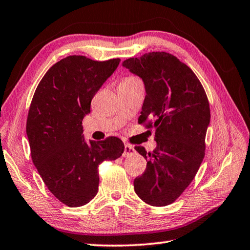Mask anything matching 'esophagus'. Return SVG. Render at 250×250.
Listing matches in <instances>:
<instances>
[{
	"label": "esophagus",
	"instance_id": "obj_1",
	"mask_svg": "<svg viewBox=\"0 0 250 250\" xmlns=\"http://www.w3.org/2000/svg\"><path fill=\"white\" fill-rule=\"evenodd\" d=\"M135 152L134 147L130 145H125V151H124V156H130L132 155Z\"/></svg>",
	"mask_w": 250,
	"mask_h": 250
}]
</instances>
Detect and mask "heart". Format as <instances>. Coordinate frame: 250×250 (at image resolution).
Instances as JSON below:
<instances>
[{"label":"heart","mask_w":250,"mask_h":250,"mask_svg":"<svg viewBox=\"0 0 250 250\" xmlns=\"http://www.w3.org/2000/svg\"><path fill=\"white\" fill-rule=\"evenodd\" d=\"M125 80H135L133 77H126V78H125Z\"/></svg>","instance_id":"b5f03b06"}]
</instances>
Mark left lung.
Returning a JSON list of instances; mask_svg holds the SVG:
<instances>
[{"mask_svg":"<svg viewBox=\"0 0 250 250\" xmlns=\"http://www.w3.org/2000/svg\"><path fill=\"white\" fill-rule=\"evenodd\" d=\"M122 66L145 83L139 124L155 129L152 153L134 147L147 160L146 171L134 179V191L146 204L167 206L191 184L204 159L208 99L196 75L172 54L147 53L125 59Z\"/></svg>","mask_w":250,"mask_h":250,"instance_id":"left-lung-1","label":"left lung"}]
</instances>
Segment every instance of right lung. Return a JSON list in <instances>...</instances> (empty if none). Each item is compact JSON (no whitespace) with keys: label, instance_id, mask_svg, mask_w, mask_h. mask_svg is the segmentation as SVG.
Here are the masks:
<instances>
[{"label":"right lung","instance_id":"add662e5","mask_svg":"<svg viewBox=\"0 0 250 250\" xmlns=\"http://www.w3.org/2000/svg\"><path fill=\"white\" fill-rule=\"evenodd\" d=\"M119 62L78 55L62 58L42 78L29 105L26 134L33 163L50 193L69 207L89 203L98 192L99 164L124 153L117 137L86 142L82 125L91 99Z\"/></svg>","mask_w":250,"mask_h":250}]
</instances>
